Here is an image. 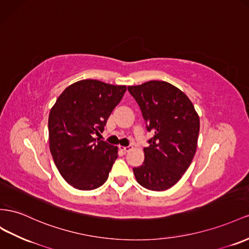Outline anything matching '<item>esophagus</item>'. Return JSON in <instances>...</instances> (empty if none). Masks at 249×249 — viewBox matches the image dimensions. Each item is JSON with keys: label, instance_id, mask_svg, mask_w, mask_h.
I'll return each instance as SVG.
<instances>
[{"label": "esophagus", "instance_id": "esophagus-1", "mask_svg": "<svg viewBox=\"0 0 249 249\" xmlns=\"http://www.w3.org/2000/svg\"><path fill=\"white\" fill-rule=\"evenodd\" d=\"M119 149L122 150V151H124V152H129V151H131V149L132 147L130 146V145H127V146H124V145H119Z\"/></svg>", "mask_w": 249, "mask_h": 249}]
</instances>
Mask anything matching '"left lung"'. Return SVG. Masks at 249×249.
Returning <instances> with one entry per match:
<instances>
[{
  "label": "left lung",
  "instance_id": "8db88e82",
  "mask_svg": "<svg viewBox=\"0 0 249 249\" xmlns=\"http://www.w3.org/2000/svg\"><path fill=\"white\" fill-rule=\"evenodd\" d=\"M146 129L154 134L144 147L143 164L134 167L137 182L161 192L176 184L189 169L197 150L200 120L185 93L162 80L129 86Z\"/></svg>",
  "mask_w": 249,
  "mask_h": 249
}]
</instances>
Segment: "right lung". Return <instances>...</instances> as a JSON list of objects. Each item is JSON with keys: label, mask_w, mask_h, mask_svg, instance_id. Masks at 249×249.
<instances>
[{"label": "right lung", "mask_w": 249, "mask_h": 249, "mask_svg": "<svg viewBox=\"0 0 249 249\" xmlns=\"http://www.w3.org/2000/svg\"><path fill=\"white\" fill-rule=\"evenodd\" d=\"M126 86L83 79L63 91L50 110L49 147L62 177L74 189L102 186L117 158L118 147L93 137L104 131Z\"/></svg>", "instance_id": "1"}]
</instances>
